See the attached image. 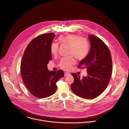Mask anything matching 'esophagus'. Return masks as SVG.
Listing matches in <instances>:
<instances>
[{
	"instance_id": "1",
	"label": "esophagus",
	"mask_w": 129,
	"mask_h": 129,
	"mask_svg": "<svg viewBox=\"0 0 129 129\" xmlns=\"http://www.w3.org/2000/svg\"><path fill=\"white\" fill-rule=\"evenodd\" d=\"M69 75H70V74L69 73H68V72H65V74H64V76H67Z\"/></svg>"
}]
</instances>
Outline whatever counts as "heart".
<instances>
[{
    "mask_svg": "<svg viewBox=\"0 0 129 129\" xmlns=\"http://www.w3.org/2000/svg\"><path fill=\"white\" fill-rule=\"evenodd\" d=\"M60 44L70 46L69 54L74 55L77 59L82 60L87 57L89 52V45L85 38L79 37L76 34L60 36L59 39ZM58 45L53 42L50 46V52L53 55L57 54L58 51ZM76 63L75 59L73 56L61 59L59 66L65 70H69Z\"/></svg>",
    "mask_w": 129,
    "mask_h": 129,
    "instance_id": "heart-1",
    "label": "heart"
}]
</instances>
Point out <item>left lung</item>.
Instances as JSON below:
<instances>
[{"label": "left lung", "instance_id": "8db88e82", "mask_svg": "<svg viewBox=\"0 0 129 129\" xmlns=\"http://www.w3.org/2000/svg\"><path fill=\"white\" fill-rule=\"evenodd\" d=\"M90 50L87 57L78 65L87 69L88 76L80 79L72 73L74 81L71 89L76 95L85 99L99 96L107 88L112 73V59L110 51L105 43L93 35L88 37Z\"/></svg>", "mask_w": 129, "mask_h": 129}]
</instances>
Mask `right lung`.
Instances as JSON below:
<instances>
[{
    "label": "right lung",
    "mask_w": 129,
    "mask_h": 129,
    "mask_svg": "<svg viewBox=\"0 0 129 129\" xmlns=\"http://www.w3.org/2000/svg\"><path fill=\"white\" fill-rule=\"evenodd\" d=\"M54 33L44 34L33 39L22 57L21 73L23 81L30 93L38 98L49 97L56 92L57 80L63 77L62 70L49 71L47 64L52 59L50 46Z\"/></svg>",
    "instance_id": "obj_1"
}]
</instances>
